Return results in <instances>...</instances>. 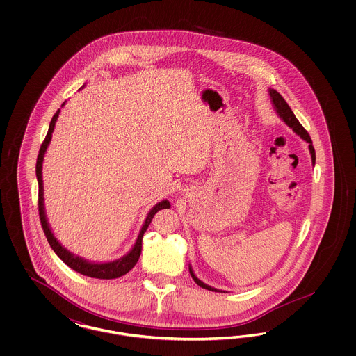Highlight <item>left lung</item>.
I'll return each mask as SVG.
<instances>
[{
  "mask_svg": "<svg viewBox=\"0 0 356 356\" xmlns=\"http://www.w3.org/2000/svg\"><path fill=\"white\" fill-rule=\"evenodd\" d=\"M268 93H270V96H271L272 105H273V108L276 109V113L279 115V118L283 120L289 128H292V131H293L296 135L300 136L305 141L308 143V149H309V153H311L312 164L315 165L316 156H315V149H314V147H312V140H311V137L308 135V132H307L305 128L302 127V124L299 122V120L295 118L293 112L291 111L289 105H288L287 102L282 97V95H280V93H277L275 89H271V88H270V90H268ZM189 273H191L192 279L195 280V283H196L197 286H200L202 288H205V289H208V291H215V292H218V291H219V289H216V288L211 287V286L205 284V283H203L200 279H197V277H196V275H195L193 271H192V267H191V266H189Z\"/></svg>",
  "mask_w": 356,
  "mask_h": 356,
  "instance_id": "8db88e82",
  "label": "left lung"
}]
</instances>
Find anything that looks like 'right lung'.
Returning <instances> with one entry per match:
<instances>
[{
    "instance_id": "add662e5",
    "label": "right lung",
    "mask_w": 356,
    "mask_h": 356,
    "mask_svg": "<svg viewBox=\"0 0 356 356\" xmlns=\"http://www.w3.org/2000/svg\"><path fill=\"white\" fill-rule=\"evenodd\" d=\"M65 102L61 105L64 106ZM60 115V109L54 113V116L51 118V124H49V129H48V134L47 137L44 140V143L41 144V148H40V152L37 156V164H35V176H37V181H38V213H40V220H41V225H42V229L45 232V236L48 238V243L51 244V250L56 252V254L72 270H74L81 275L85 276H89V277H96V279H116L120 277L125 273L131 271L137 263L140 254H141V243H143V236H144V232L148 229L151 221H152L153 216L160 211V209H164V208H170V204L168 200H163L160 203L156 204L153 207L152 209L149 211V213L147 215L145 221L140 229V234L137 236L136 240L135 245L132 247V250L120 257L118 260H113V261H108V263H95V261H88L80 256H76L72 252H69L67 248H64L61 245V243L54 237L53 232H51V227H49V222L47 219V215H45V207H44V186H42V161H44V156L47 152V148L48 145L51 144V134L54 131V125H56V121L57 118Z\"/></svg>"
}]
</instances>
